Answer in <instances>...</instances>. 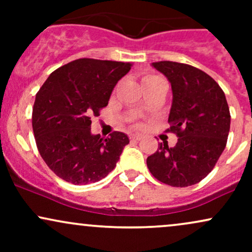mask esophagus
<instances>
[{"mask_svg":"<svg viewBox=\"0 0 252 252\" xmlns=\"http://www.w3.org/2000/svg\"><path fill=\"white\" fill-rule=\"evenodd\" d=\"M130 138H131L132 141H140L141 138H142V135H140V134H132L131 136H130Z\"/></svg>","mask_w":252,"mask_h":252,"instance_id":"esophagus-1","label":"esophagus"}]
</instances>
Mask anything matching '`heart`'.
Masks as SVG:
<instances>
[{
    "mask_svg": "<svg viewBox=\"0 0 252 252\" xmlns=\"http://www.w3.org/2000/svg\"><path fill=\"white\" fill-rule=\"evenodd\" d=\"M153 78H155V76H148V77H144V78H143V82H147V80L153 79Z\"/></svg>",
    "mask_w": 252,
    "mask_h": 252,
    "instance_id": "heart-1",
    "label": "heart"
}]
</instances>
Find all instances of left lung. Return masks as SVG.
Returning <instances> with one entry per match:
<instances>
[{
	"mask_svg": "<svg viewBox=\"0 0 252 252\" xmlns=\"http://www.w3.org/2000/svg\"><path fill=\"white\" fill-rule=\"evenodd\" d=\"M152 66L172 85L168 131L179 138L173 148L158 144L147 166L163 184L192 186L213 169L226 146L231 116L225 94L212 77L190 65L158 62Z\"/></svg>",
	"mask_w": 252,
	"mask_h": 252,
	"instance_id": "obj_1",
	"label": "left lung"
}]
</instances>
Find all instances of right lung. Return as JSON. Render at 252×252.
<instances>
[{
	"label": "right lung",
	"instance_id": "right-lung-1",
	"mask_svg": "<svg viewBox=\"0 0 252 252\" xmlns=\"http://www.w3.org/2000/svg\"><path fill=\"white\" fill-rule=\"evenodd\" d=\"M130 63L77 59L52 72L35 96L32 124L36 147L56 175L73 185L102 180L129 143L124 132L91 134V117L108 105Z\"/></svg>",
	"mask_w": 252,
	"mask_h": 252
}]
</instances>
